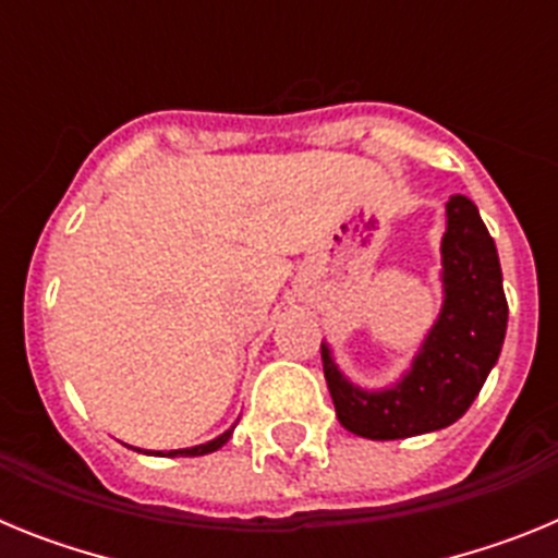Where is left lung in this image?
<instances>
[{
  "mask_svg": "<svg viewBox=\"0 0 558 558\" xmlns=\"http://www.w3.org/2000/svg\"><path fill=\"white\" fill-rule=\"evenodd\" d=\"M441 268L445 304L438 322L413 357L411 372L393 388L363 391L352 386L322 343L335 413L354 436L391 441L450 427L470 411L500 357L509 324L500 259L477 206L463 195L447 201Z\"/></svg>",
  "mask_w": 558,
  "mask_h": 558,
  "instance_id": "8db88e82",
  "label": "left lung"
}]
</instances>
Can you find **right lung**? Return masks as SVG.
<instances>
[{
    "mask_svg": "<svg viewBox=\"0 0 558 558\" xmlns=\"http://www.w3.org/2000/svg\"><path fill=\"white\" fill-rule=\"evenodd\" d=\"M231 430H234V427H231ZM231 430H226L223 436H218V438H211V441H206V445L190 447V450H170V452H156V456H170V458H175V456H184V458H192V456H206V452H215V450H220V447H223L226 441H229V438H231Z\"/></svg>",
    "mask_w": 558,
    "mask_h": 558,
    "instance_id": "1",
    "label": "right lung"
}]
</instances>
